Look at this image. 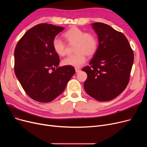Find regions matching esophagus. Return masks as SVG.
I'll return each mask as SVG.
<instances>
[{"mask_svg":"<svg viewBox=\"0 0 147 147\" xmlns=\"http://www.w3.org/2000/svg\"><path fill=\"white\" fill-rule=\"evenodd\" d=\"M75 70H76V73H79L81 71V69H79V68H75Z\"/></svg>","mask_w":147,"mask_h":147,"instance_id":"obj_1","label":"esophagus"}]
</instances>
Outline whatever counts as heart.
Returning a JSON list of instances; mask_svg holds the SVG:
<instances>
[{
    "label": "heart",
    "instance_id": "b5f03b06",
    "mask_svg": "<svg viewBox=\"0 0 147 147\" xmlns=\"http://www.w3.org/2000/svg\"><path fill=\"white\" fill-rule=\"evenodd\" d=\"M63 37L68 45L74 44L73 55L64 59L62 63L64 65L80 67L86 61L88 57H93L98 48V41L95 34L84 31L78 27L73 26L63 34ZM52 46L54 51L59 56L63 57L67 53V45L58 38H54Z\"/></svg>",
    "mask_w": 147,
    "mask_h": 147
}]
</instances>
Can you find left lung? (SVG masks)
I'll return each instance as SVG.
<instances>
[{"instance_id": "8db88e82", "label": "left lung", "mask_w": 147, "mask_h": 147, "mask_svg": "<svg viewBox=\"0 0 147 147\" xmlns=\"http://www.w3.org/2000/svg\"><path fill=\"white\" fill-rule=\"evenodd\" d=\"M92 26L98 35L99 45L89 63L90 66L82 69L88 75L84 88L97 101H110L127 85L134 52L122 33L101 22L93 23Z\"/></svg>"}]
</instances>
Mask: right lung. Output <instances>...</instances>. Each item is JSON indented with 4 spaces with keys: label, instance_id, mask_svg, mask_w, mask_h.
<instances>
[{
    "label": "right lung",
    "instance_id": "1",
    "mask_svg": "<svg viewBox=\"0 0 147 147\" xmlns=\"http://www.w3.org/2000/svg\"><path fill=\"white\" fill-rule=\"evenodd\" d=\"M64 29L38 24L28 30L15 47V75L26 93L36 101H53L63 93L76 72L72 66L58 67L59 58L53 48L54 38Z\"/></svg>",
    "mask_w": 147,
    "mask_h": 147
}]
</instances>
